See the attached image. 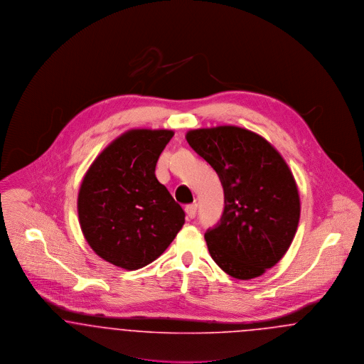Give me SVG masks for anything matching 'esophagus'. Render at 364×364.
<instances>
[{"instance_id":"esophagus-1","label":"esophagus","mask_w":364,"mask_h":364,"mask_svg":"<svg viewBox=\"0 0 364 364\" xmlns=\"http://www.w3.org/2000/svg\"><path fill=\"white\" fill-rule=\"evenodd\" d=\"M186 213H187L188 218H193L196 215V205H187L186 206Z\"/></svg>"}]
</instances>
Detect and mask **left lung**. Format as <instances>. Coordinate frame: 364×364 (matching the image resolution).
I'll use <instances>...</instances> for the list:
<instances>
[{"label": "left lung", "mask_w": 364, "mask_h": 364, "mask_svg": "<svg viewBox=\"0 0 364 364\" xmlns=\"http://www.w3.org/2000/svg\"><path fill=\"white\" fill-rule=\"evenodd\" d=\"M186 138L224 188L223 217L205 233L211 258L232 277H259L285 255L297 230L294 174L266 139L248 129L202 128Z\"/></svg>", "instance_id": "obj_1"}]
</instances>
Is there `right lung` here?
Here are the masks:
<instances>
[{"mask_svg": "<svg viewBox=\"0 0 364 364\" xmlns=\"http://www.w3.org/2000/svg\"><path fill=\"white\" fill-rule=\"evenodd\" d=\"M168 129H131L95 158L82 181V232L102 259L136 270L156 260L184 225L186 213L156 177Z\"/></svg>", "mask_w": 364, "mask_h": 364, "instance_id": "right-lung-1", "label": "right lung"}]
</instances>
